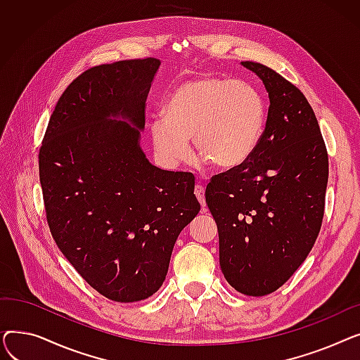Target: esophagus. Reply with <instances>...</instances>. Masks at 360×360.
Instances as JSON below:
<instances>
[{
  "label": "esophagus",
  "mask_w": 360,
  "mask_h": 360,
  "mask_svg": "<svg viewBox=\"0 0 360 360\" xmlns=\"http://www.w3.org/2000/svg\"><path fill=\"white\" fill-rule=\"evenodd\" d=\"M194 193H195V197H197V200L200 201V204H201V207H202V210H205V195H204L205 190H204V186L200 185V184H197Z\"/></svg>",
  "instance_id": "obj_1"
}]
</instances>
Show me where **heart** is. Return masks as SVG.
<instances>
[{"label":"heart","instance_id":"heart-1","mask_svg":"<svg viewBox=\"0 0 360 360\" xmlns=\"http://www.w3.org/2000/svg\"><path fill=\"white\" fill-rule=\"evenodd\" d=\"M267 106L251 83L219 75L188 79L169 94L165 117L151 122L159 156L170 165L186 162L188 140L197 155L219 169L247 162L266 129Z\"/></svg>","mask_w":360,"mask_h":360}]
</instances>
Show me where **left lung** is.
I'll use <instances>...</instances> for the list:
<instances>
[{
  "instance_id": "obj_1",
  "label": "left lung",
  "mask_w": 360,
  "mask_h": 360,
  "mask_svg": "<svg viewBox=\"0 0 360 360\" xmlns=\"http://www.w3.org/2000/svg\"><path fill=\"white\" fill-rule=\"evenodd\" d=\"M240 64L269 91L266 129L247 162L212 176L205 202L226 280L243 295L264 296L285 285L318 238L328 153L304 93L270 67Z\"/></svg>"
}]
</instances>
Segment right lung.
<instances>
[{"label": "right lung", "mask_w": 360, "mask_h": 360, "mask_svg": "<svg viewBox=\"0 0 360 360\" xmlns=\"http://www.w3.org/2000/svg\"><path fill=\"white\" fill-rule=\"evenodd\" d=\"M159 65L148 56L82 72L61 94L39 148L51 235L89 285L115 302L159 290L178 235L200 212L194 175L153 166L139 146Z\"/></svg>", "instance_id": "obj_1"}]
</instances>
